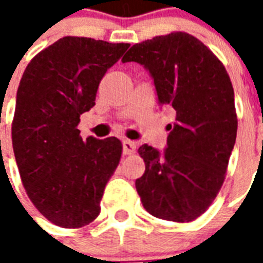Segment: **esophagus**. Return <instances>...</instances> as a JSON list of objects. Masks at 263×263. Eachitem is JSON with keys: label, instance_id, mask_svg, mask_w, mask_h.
I'll list each match as a JSON object with an SVG mask.
<instances>
[{"label": "esophagus", "instance_id": "34e87169", "mask_svg": "<svg viewBox=\"0 0 263 263\" xmlns=\"http://www.w3.org/2000/svg\"><path fill=\"white\" fill-rule=\"evenodd\" d=\"M122 148H124V154L132 155L135 154V151H137V143L132 142V141H124L122 142Z\"/></svg>", "mask_w": 263, "mask_h": 263}]
</instances>
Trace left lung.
I'll return each instance as SVG.
<instances>
[{
  "label": "left lung",
  "instance_id": "8db88e82",
  "mask_svg": "<svg viewBox=\"0 0 263 263\" xmlns=\"http://www.w3.org/2000/svg\"><path fill=\"white\" fill-rule=\"evenodd\" d=\"M122 62L149 70L159 103L176 117L163 154L148 145L138 149L145 173L135 186L143 207L162 220H196L220 192L237 138L230 76L221 60L186 32L137 43Z\"/></svg>",
  "mask_w": 263,
  "mask_h": 263
}]
</instances>
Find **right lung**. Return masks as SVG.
<instances>
[{
	"label": "right lung",
	"mask_w": 263,
	"mask_h": 263,
	"mask_svg": "<svg viewBox=\"0 0 263 263\" xmlns=\"http://www.w3.org/2000/svg\"><path fill=\"white\" fill-rule=\"evenodd\" d=\"M128 48L65 36L39 52L21 79L11 128L15 159L28 197L54 226L81 228L100 214L122 143L115 137L83 139L77 125Z\"/></svg>",
	"instance_id": "1"
}]
</instances>
